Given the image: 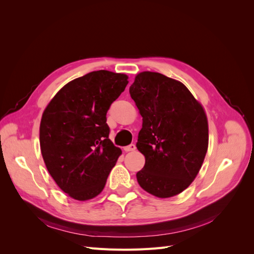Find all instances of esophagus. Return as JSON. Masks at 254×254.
<instances>
[{
  "label": "esophagus",
  "instance_id": "obj_1",
  "mask_svg": "<svg viewBox=\"0 0 254 254\" xmlns=\"http://www.w3.org/2000/svg\"><path fill=\"white\" fill-rule=\"evenodd\" d=\"M124 150H125L126 152L133 151V150H135V145H134V144H130V145H128V146H125Z\"/></svg>",
  "mask_w": 254,
  "mask_h": 254
}]
</instances>
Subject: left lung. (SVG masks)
<instances>
[{
  "label": "left lung",
  "instance_id": "obj_1",
  "mask_svg": "<svg viewBox=\"0 0 254 254\" xmlns=\"http://www.w3.org/2000/svg\"><path fill=\"white\" fill-rule=\"evenodd\" d=\"M129 93L143 118L136 148L145 165L136 180L159 198L178 195L203 163L209 144L204 110L183 83L156 72L137 74Z\"/></svg>",
  "mask_w": 254,
  "mask_h": 254
}]
</instances>
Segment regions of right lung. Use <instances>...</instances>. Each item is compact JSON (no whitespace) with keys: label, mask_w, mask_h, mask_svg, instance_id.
<instances>
[{"label":"right lung","mask_w":254,"mask_h":254,"mask_svg":"<svg viewBox=\"0 0 254 254\" xmlns=\"http://www.w3.org/2000/svg\"><path fill=\"white\" fill-rule=\"evenodd\" d=\"M127 78L106 70L90 72L66 83L43 112L44 163L57 186L76 200L101 193L122 153L109 139L106 115Z\"/></svg>","instance_id":"obj_1"}]
</instances>
